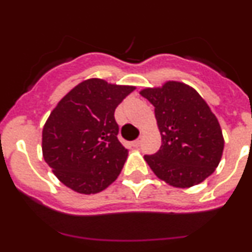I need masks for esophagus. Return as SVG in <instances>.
Instances as JSON below:
<instances>
[{"instance_id": "1", "label": "esophagus", "mask_w": 252, "mask_h": 252, "mask_svg": "<svg viewBox=\"0 0 252 252\" xmlns=\"http://www.w3.org/2000/svg\"><path fill=\"white\" fill-rule=\"evenodd\" d=\"M141 141H142L141 138L136 139L135 141H133V146H134V147H139V146H140V145H141Z\"/></svg>"}]
</instances>
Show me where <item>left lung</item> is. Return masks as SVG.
<instances>
[{"mask_svg": "<svg viewBox=\"0 0 252 252\" xmlns=\"http://www.w3.org/2000/svg\"><path fill=\"white\" fill-rule=\"evenodd\" d=\"M140 95L155 107L162 145L144 158L154 173L175 188L204 182L222 158L224 139L218 119L195 89L180 81L146 88Z\"/></svg>", "mask_w": 252, "mask_h": 252, "instance_id": "8db88e82", "label": "left lung"}]
</instances>
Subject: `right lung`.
Masks as SVG:
<instances>
[{
    "instance_id": "1",
    "label": "right lung",
    "mask_w": 252,
    "mask_h": 252,
    "mask_svg": "<svg viewBox=\"0 0 252 252\" xmlns=\"http://www.w3.org/2000/svg\"><path fill=\"white\" fill-rule=\"evenodd\" d=\"M135 86L93 78L73 88L42 129V156L56 177L79 194H96L117 179L128 150L117 138V106Z\"/></svg>"
}]
</instances>
